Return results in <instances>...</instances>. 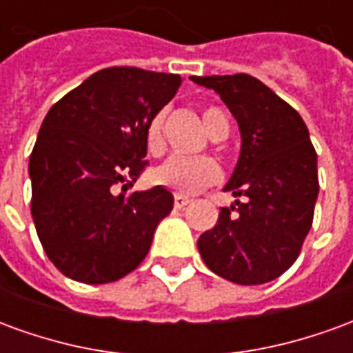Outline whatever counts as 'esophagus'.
I'll list each match as a JSON object with an SVG mask.
<instances>
[{
    "label": "esophagus",
    "instance_id": "obj_1",
    "mask_svg": "<svg viewBox=\"0 0 353 353\" xmlns=\"http://www.w3.org/2000/svg\"><path fill=\"white\" fill-rule=\"evenodd\" d=\"M189 202H191V200H189V199H185V196H179V194H177L176 199H174V206H176L177 210H183V208L187 206V204H189Z\"/></svg>",
    "mask_w": 353,
    "mask_h": 353
}]
</instances>
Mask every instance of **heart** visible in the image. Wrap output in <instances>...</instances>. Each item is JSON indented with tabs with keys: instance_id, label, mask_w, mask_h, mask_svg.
I'll return each mask as SVG.
<instances>
[{
	"instance_id": "heart-1",
	"label": "heart",
	"mask_w": 353,
	"mask_h": 353,
	"mask_svg": "<svg viewBox=\"0 0 353 353\" xmlns=\"http://www.w3.org/2000/svg\"><path fill=\"white\" fill-rule=\"evenodd\" d=\"M202 121H204V128L210 136H215L217 130L221 128V124L227 123L221 109L217 108L204 109ZM162 123H164V113H157L147 126V151L151 154H161L164 151ZM153 177L157 183L166 187L170 191L177 192L179 196H191L194 192L202 191L208 185H214L219 179V168L210 159L172 157L154 170Z\"/></svg>"
}]
</instances>
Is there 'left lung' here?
<instances>
[{"mask_svg":"<svg viewBox=\"0 0 353 353\" xmlns=\"http://www.w3.org/2000/svg\"><path fill=\"white\" fill-rule=\"evenodd\" d=\"M221 96L240 128V157L214 229L199 238L206 266L240 285L276 280L293 265L314 219L318 154L295 109L245 73L194 77Z\"/></svg>","mask_w":353,"mask_h":353,"instance_id":"1","label":"left lung"}]
</instances>
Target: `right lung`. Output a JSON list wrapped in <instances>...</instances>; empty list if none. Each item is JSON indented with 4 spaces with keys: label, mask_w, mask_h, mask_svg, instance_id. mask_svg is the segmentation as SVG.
<instances>
[{
    "label": "right lung",
    "mask_w": 353,
    "mask_h": 353,
    "mask_svg": "<svg viewBox=\"0 0 353 353\" xmlns=\"http://www.w3.org/2000/svg\"><path fill=\"white\" fill-rule=\"evenodd\" d=\"M179 85L177 73L108 68L49 109L28 164L32 217L68 278L109 283L145 259L174 196L162 185L126 191L147 164V126Z\"/></svg>",
    "instance_id": "obj_1"
}]
</instances>
